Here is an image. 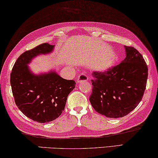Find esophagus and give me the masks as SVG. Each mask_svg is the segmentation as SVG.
I'll list each match as a JSON object with an SVG mask.
<instances>
[{"label":"esophagus","mask_w":158,"mask_h":158,"mask_svg":"<svg viewBox=\"0 0 158 158\" xmlns=\"http://www.w3.org/2000/svg\"><path fill=\"white\" fill-rule=\"evenodd\" d=\"M88 77L85 74H81L78 76L77 77V83H80L82 81H88Z\"/></svg>","instance_id":"1"}]
</instances>
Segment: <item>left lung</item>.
<instances>
[{"instance_id":"obj_1","label":"left lung","mask_w":158,"mask_h":158,"mask_svg":"<svg viewBox=\"0 0 158 158\" xmlns=\"http://www.w3.org/2000/svg\"><path fill=\"white\" fill-rule=\"evenodd\" d=\"M126 57L104 72L93 73L90 102L98 114L120 118L133 111L141 101L147 85L148 68L135 48L124 46Z\"/></svg>"}]
</instances>
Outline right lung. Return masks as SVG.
<instances>
[{
	"instance_id": "add662e5",
	"label": "right lung",
	"mask_w": 158,
	"mask_h": 158,
	"mask_svg": "<svg viewBox=\"0 0 158 158\" xmlns=\"http://www.w3.org/2000/svg\"><path fill=\"white\" fill-rule=\"evenodd\" d=\"M55 45L44 43L26 51L15 62L10 73V85L19 110L34 122L48 123L61 115L67 98L75 87L73 80H66L55 71L34 75L27 65L39 55L50 53Z\"/></svg>"
}]
</instances>
